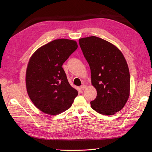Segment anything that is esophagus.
Instances as JSON below:
<instances>
[{
	"instance_id": "34e87169",
	"label": "esophagus",
	"mask_w": 152,
	"mask_h": 152,
	"mask_svg": "<svg viewBox=\"0 0 152 152\" xmlns=\"http://www.w3.org/2000/svg\"><path fill=\"white\" fill-rule=\"evenodd\" d=\"M86 87H87V86H86V85H81V88L83 90L84 89H86Z\"/></svg>"
}]
</instances>
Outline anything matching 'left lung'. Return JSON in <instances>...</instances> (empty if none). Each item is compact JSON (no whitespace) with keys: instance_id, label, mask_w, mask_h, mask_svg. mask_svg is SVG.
<instances>
[{"instance_id":"left-lung-1","label":"left lung","mask_w":152,"mask_h":152,"mask_svg":"<svg viewBox=\"0 0 152 152\" xmlns=\"http://www.w3.org/2000/svg\"><path fill=\"white\" fill-rule=\"evenodd\" d=\"M88 62L91 82L97 97L91 107L104 115H112L125 105L130 94L129 68L122 52L111 43L96 36L79 39Z\"/></svg>"}]
</instances>
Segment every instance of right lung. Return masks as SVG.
Wrapping results in <instances>:
<instances>
[{
    "mask_svg": "<svg viewBox=\"0 0 152 152\" xmlns=\"http://www.w3.org/2000/svg\"><path fill=\"white\" fill-rule=\"evenodd\" d=\"M77 48L73 40L56 39L39 48L31 56L26 73V89L34 105L42 112L60 114L71 107L77 95L62 68Z\"/></svg>",
    "mask_w": 152,
    "mask_h": 152,
    "instance_id": "right-lung-1",
    "label": "right lung"
}]
</instances>
